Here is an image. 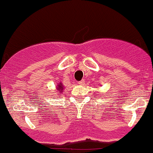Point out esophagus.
Returning a JSON list of instances; mask_svg holds the SVG:
<instances>
[{"label": "esophagus", "instance_id": "obj_1", "mask_svg": "<svg viewBox=\"0 0 153 153\" xmlns=\"http://www.w3.org/2000/svg\"><path fill=\"white\" fill-rule=\"evenodd\" d=\"M78 84L80 85H85V79H82L81 80V81L78 82Z\"/></svg>", "mask_w": 153, "mask_h": 153}]
</instances>
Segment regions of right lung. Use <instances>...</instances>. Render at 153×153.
I'll return each instance as SVG.
<instances>
[{
    "label": "right lung",
    "instance_id": "right-lung-1",
    "mask_svg": "<svg viewBox=\"0 0 153 153\" xmlns=\"http://www.w3.org/2000/svg\"><path fill=\"white\" fill-rule=\"evenodd\" d=\"M63 89H64V85H62V82L59 83V84L57 85V86H56V90L59 91L58 93H61V94L62 93Z\"/></svg>",
    "mask_w": 153,
    "mask_h": 153
}]
</instances>
